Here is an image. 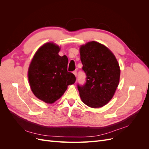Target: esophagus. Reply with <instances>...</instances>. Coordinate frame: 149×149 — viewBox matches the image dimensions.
<instances>
[{
    "label": "esophagus",
    "mask_w": 149,
    "mask_h": 149,
    "mask_svg": "<svg viewBox=\"0 0 149 149\" xmlns=\"http://www.w3.org/2000/svg\"><path fill=\"white\" fill-rule=\"evenodd\" d=\"M73 73L75 75V76L76 77V76H77V71H73Z\"/></svg>",
    "instance_id": "esophagus-1"
}]
</instances>
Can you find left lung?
<instances>
[{"instance_id":"left-lung-1","label":"left lung","mask_w":149,"mask_h":149,"mask_svg":"<svg viewBox=\"0 0 149 149\" xmlns=\"http://www.w3.org/2000/svg\"><path fill=\"white\" fill-rule=\"evenodd\" d=\"M80 56L86 76L84 84H78L81 99L91 107H102L113 97L119 84L118 62L109 49L96 42L81 47Z\"/></svg>"}]
</instances>
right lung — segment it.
Segmentation results:
<instances>
[{"label":"right lung","mask_w":149,"mask_h":149,"mask_svg":"<svg viewBox=\"0 0 149 149\" xmlns=\"http://www.w3.org/2000/svg\"><path fill=\"white\" fill-rule=\"evenodd\" d=\"M60 48L52 43L40 47L29 69L31 91L39 100L47 103L55 102L64 94L68 86L74 84L75 76L67 71L66 56L58 55Z\"/></svg>","instance_id":"add662e5"}]
</instances>
